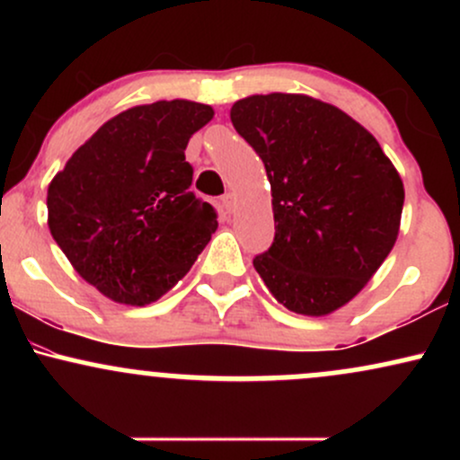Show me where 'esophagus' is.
Wrapping results in <instances>:
<instances>
[{
	"instance_id": "obj_1",
	"label": "esophagus",
	"mask_w": 460,
	"mask_h": 460,
	"mask_svg": "<svg viewBox=\"0 0 460 460\" xmlns=\"http://www.w3.org/2000/svg\"><path fill=\"white\" fill-rule=\"evenodd\" d=\"M234 203H235V197L231 192H226L225 197H220V205H223L225 212H231V209H234Z\"/></svg>"
}]
</instances>
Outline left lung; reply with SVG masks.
Returning <instances> with one entry per match:
<instances>
[{"instance_id": "left-lung-1", "label": "left lung", "mask_w": 460, "mask_h": 460, "mask_svg": "<svg viewBox=\"0 0 460 460\" xmlns=\"http://www.w3.org/2000/svg\"><path fill=\"white\" fill-rule=\"evenodd\" d=\"M272 188L274 242L252 266L294 314L344 307L387 260L404 186L381 145L335 105L307 94H252L231 108Z\"/></svg>"}]
</instances>
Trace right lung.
Instances as JSON below:
<instances>
[{
    "instance_id": "1",
    "label": "right lung",
    "mask_w": 460,
    "mask_h": 460,
    "mask_svg": "<svg viewBox=\"0 0 460 460\" xmlns=\"http://www.w3.org/2000/svg\"><path fill=\"white\" fill-rule=\"evenodd\" d=\"M205 103L125 110L93 134L47 190L49 231L79 272L114 303H155L218 229L197 199L186 146L212 120Z\"/></svg>"
}]
</instances>
